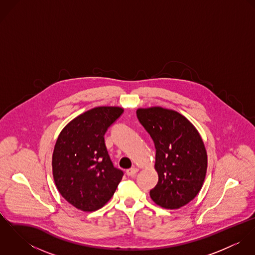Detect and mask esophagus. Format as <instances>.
<instances>
[{
  "mask_svg": "<svg viewBox=\"0 0 255 255\" xmlns=\"http://www.w3.org/2000/svg\"><path fill=\"white\" fill-rule=\"evenodd\" d=\"M137 172H138V169L133 167V168H130V169L127 170V175H128V177H134V176L137 174Z\"/></svg>",
  "mask_w": 255,
  "mask_h": 255,
  "instance_id": "esophagus-1",
  "label": "esophagus"
}]
</instances>
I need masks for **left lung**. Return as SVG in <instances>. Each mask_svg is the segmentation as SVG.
Returning a JSON list of instances; mask_svg holds the SVG:
<instances>
[{
    "label": "left lung",
    "instance_id": "left-lung-1",
    "mask_svg": "<svg viewBox=\"0 0 255 255\" xmlns=\"http://www.w3.org/2000/svg\"><path fill=\"white\" fill-rule=\"evenodd\" d=\"M136 115L152 137L159 180L151 199L165 209H179L200 191L207 171V152L195 127L182 114L162 107L139 108Z\"/></svg>",
    "mask_w": 255,
    "mask_h": 255
}]
</instances>
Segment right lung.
<instances>
[{
  "label": "right lung",
  "mask_w": 255,
  "mask_h": 255,
  "mask_svg": "<svg viewBox=\"0 0 255 255\" xmlns=\"http://www.w3.org/2000/svg\"><path fill=\"white\" fill-rule=\"evenodd\" d=\"M121 107L88 110L72 120L55 144L52 169L56 186L75 208L92 212L114 195L123 171L114 167L104 135L123 114Z\"/></svg>",
  "instance_id": "1"
}]
</instances>
